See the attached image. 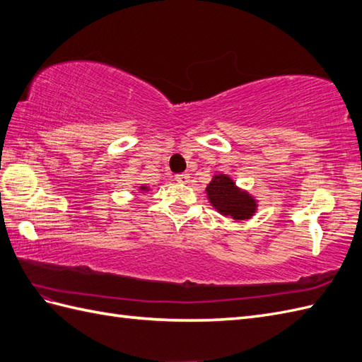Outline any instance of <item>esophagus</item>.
<instances>
[{"label":"esophagus","mask_w":362,"mask_h":362,"mask_svg":"<svg viewBox=\"0 0 362 362\" xmlns=\"http://www.w3.org/2000/svg\"><path fill=\"white\" fill-rule=\"evenodd\" d=\"M175 180L178 181V182H181V184H186V182L190 181V175L189 173H178V175L175 176Z\"/></svg>","instance_id":"1"}]
</instances>
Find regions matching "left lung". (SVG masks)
I'll list each match as a JSON object with an SVG mask.
<instances>
[{
  "label": "left lung",
  "mask_w": 362,
  "mask_h": 362,
  "mask_svg": "<svg viewBox=\"0 0 362 362\" xmlns=\"http://www.w3.org/2000/svg\"><path fill=\"white\" fill-rule=\"evenodd\" d=\"M206 192L210 204L224 216L244 221L252 218L257 211V199L249 192L238 187L230 176L224 173L215 175L206 187Z\"/></svg>",
  "instance_id": "8db88e82"
}]
</instances>
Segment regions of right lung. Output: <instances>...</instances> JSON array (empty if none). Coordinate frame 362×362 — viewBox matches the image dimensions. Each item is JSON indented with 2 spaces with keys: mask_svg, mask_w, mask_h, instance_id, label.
<instances>
[{
  "mask_svg": "<svg viewBox=\"0 0 362 362\" xmlns=\"http://www.w3.org/2000/svg\"><path fill=\"white\" fill-rule=\"evenodd\" d=\"M139 190H143V192H147V190H148V187H147V186H139Z\"/></svg>",
  "mask_w": 362,
  "mask_h": 362,
  "instance_id": "add662e5",
  "label": "right lung"
}]
</instances>
